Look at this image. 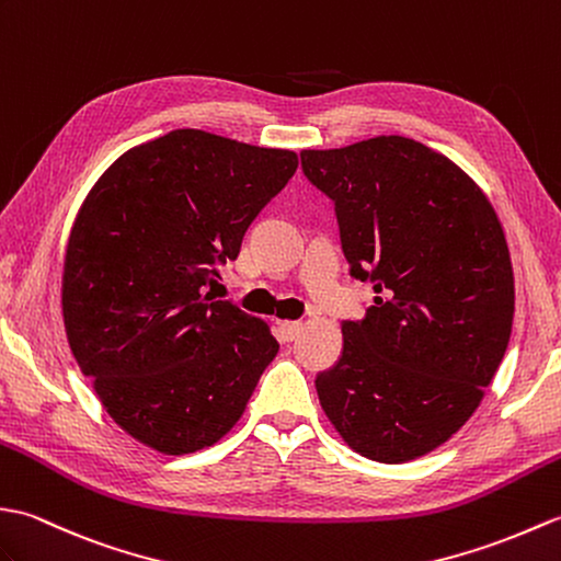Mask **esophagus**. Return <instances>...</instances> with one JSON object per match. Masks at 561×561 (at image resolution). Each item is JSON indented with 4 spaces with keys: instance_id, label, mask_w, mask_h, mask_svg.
<instances>
[{
    "instance_id": "34e87169",
    "label": "esophagus",
    "mask_w": 561,
    "mask_h": 561,
    "mask_svg": "<svg viewBox=\"0 0 561 561\" xmlns=\"http://www.w3.org/2000/svg\"><path fill=\"white\" fill-rule=\"evenodd\" d=\"M278 329H280V335L285 341H295L302 331V323L300 321H280Z\"/></svg>"
}]
</instances>
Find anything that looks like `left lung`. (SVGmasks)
<instances>
[{"label":"left lung","instance_id":"obj_1","mask_svg":"<svg viewBox=\"0 0 561 561\" xmlns=\"http://www.w3.org/2000/svg\"><path fill=\"white\" fill-rule=\"evenodd\" d=\"M300 156L333 198L351 273L375 288L317 377L319 403L353 451L405 463L466 425L502 365L514 323L502 222L454 160L405 136Z\"/></svg>","mask_w":561,"mask_h":561}]
</instances>
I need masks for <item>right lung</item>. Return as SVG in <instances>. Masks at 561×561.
Listing matches in <instances>:
<instances>
[{"mask_svg": "<svg viewBox=\"0 0 561 561\" xmlns=\"http://www.w3.org/2000/svg\"><path fill=\"white\" fill-rule=\"evenodd\" d=\"M297 170V153L175 129L112 163L73 220L61 317L107 415L194 454L238 425L278 353L271 327L206 293Z\"/></svg>", "mask_w": 561, "mask_h": 561, "instance_id": "obj_1", "label": "right lung"}]
</instances>
